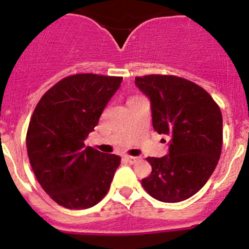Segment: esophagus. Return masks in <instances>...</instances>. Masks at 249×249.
<instances>
[{
    "instance_id": "34e87169",
    "label": "esophagus",
    "mask_w": 249,
    "mask_h": 249,
    "mask_svg": "<svg viewBox=\"0 0 249 249\" xmlns=\"http://www.w3.org/2000/svg\"><path fill=\"white\" fill-rule=\"evenodd\" d=\"M126 161H129L130 163H136V162L140 161V158H136V156H126Z\"/></svg>"
}]
</instances>
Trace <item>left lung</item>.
Instances as JSON below:
<instances>
[{
	"instance_id": "obj_1",
	"label": "left lung",
	"mask_w": 249,
	"mask_h": 249,
	"mask_svg": "<svg viewBox=\"0 0 249 249\" xmlns=\"http://www.w3.org/2000/svg\"><path fill=\"white\" fill-rule=\"evenodd\" d=\"M135 83L150 99L154 129L172 136L168 155L146 158L151 174L142 186L164 203L188 199L206 184L221 156L219 106L200 86L175 75L137 76Z\"/></svg>"
}]
</instances>
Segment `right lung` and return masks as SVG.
I'll list each match as a JSON object with an SVG mask.
<instances>
[{"mask_svg":"<svg viewBox=\"0 0 249 249\" xmlns=\"http://www.w3.org/2000/svg\"><path fill=\"white\" fill-rule=\"evenodd\" d=\"M122 81L70 75L52 86L33 111L26 135L31 167L43 190L63 208H91L108 192L120 158L85 146V140Z\"/></svg>","mask_w":249,"mask_h":249,"instance_id":"obj_1","label":"right lung"}]
</instances>
